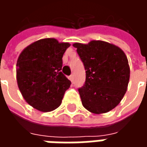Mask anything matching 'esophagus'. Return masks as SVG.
<instances>
[{
  "instance_id": "obj_1",
  "label": "esophagus",
  "mask_w": 147,
  "mask_h": 147,
  "mask_svg": "<svg viewBox=\"0 0 147 147\" xmlns=\"http://www.w3.org/2000/svg\"><path fill=\"white\" fill-rule=\"evenodd\" d=\"M69 80H70L71 82H73V80H74V76H73V75H71L70 76H69Z\"/></svg>"
}]
</instances>
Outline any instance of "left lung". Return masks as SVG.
<instances>
[{
	"label": "left lung",
	"instance_id": "1",
	"mask_svg": "<svg viewBox=\"0 0 147 147\" xmlns=\"http://www.w3.org/2000/svg\"><path fill=\"white\" fill-rule=\"evenodd\" d=\"M74 47L86 70V82L79 89L83 107L95 114L108 113L121 102L127 89L130 67L124 52L117 45L92 40Z\"/></svg>",
	"mask_w": 147,
	"mask_h": 147
}]
</instances>
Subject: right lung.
Listing matches in <instances>:
<instances>
[{
	"label": "right lung",
	"mask_w": 147,
	"mask_h": 147,
	"mask_svg": "<svg viewBox=\"0 0 147 147\" xmlns=\"http://www.w3.org/2000/svg\"><path fill=\"white\" fill-rule=\"evenodd\" d=\"M70 44L56 38L31 43L16 63L18 87L25 101L41 112H51L62 102L71 81L62 73V57Z\"/></svg>",
	"instance_id": "add662e5"
}]
</instances>
